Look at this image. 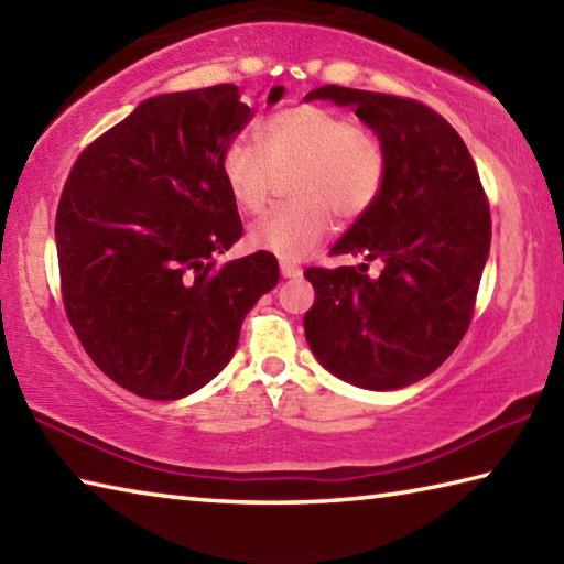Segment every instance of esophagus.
Here are the masks:
<instances>
[{
  "label": "esophagus",
  "mask_w": 564,
  "mask_h": 564,
  "mask_svg": "<svg viewBox=\"0 0 564 564\" xmlns=\"http://www.w3.org/2000/svg\"><path fill=\"white\" fill-rule=\"evenodd\" d=\"M280 270H282V276H288V280H294V276L302 274V270L294 262H280Z\"/></svg>",
  "instance_id": "esophagus-1"
}]
</instances>
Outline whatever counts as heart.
Here are the masks:
<instances>
[{
	"label": "heart",
	"mask_w": 564,
	"mask_h": 564,
	"mask_svg": "<svg viewBox=\"0 0 564 564\" xmlns=\"http://www.w3.org/2000/svg\"><path fill=\"white\" fill-rule=\"evenodd\" d=\"M257 149L230 141L220 153V177L242 213H262L290 178L292 205L276 207L252 225L250 245L284 260H300L339 220H357L381 195L387 148L381 138L329 108L302 104L267 116L257 128Z\"/></svg>",
	"instance_id": "heart-1"
}]
</instances>
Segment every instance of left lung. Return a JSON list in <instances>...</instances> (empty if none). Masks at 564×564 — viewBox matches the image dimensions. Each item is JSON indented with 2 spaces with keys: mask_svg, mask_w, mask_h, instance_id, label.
Instances as JSON below:
<instances>
[{
  "mask_svg": "<svg viewBox=\"0 0 564 564\" xmlns=\"http://www.w3.org/2000/svg\"><path fill=\"white\" fill-rule=\"evenodd\" d=\"M351 106L387 148L381 195L329 254L381 260L310 267L317 300L304 314L314 357L369 391L403 389L436 371L468 332L490 252V207L463 138L413 98L322 86L307 101Z\"/></svg>",
  "mask_w": 564,
  "mask_h": 564,
  "instance_id": "obj_1",
  "label": "left lung"
}]
</instances>
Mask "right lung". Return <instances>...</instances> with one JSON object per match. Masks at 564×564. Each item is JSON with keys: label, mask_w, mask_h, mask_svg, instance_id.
Here are the masks:
<instances>
[{"label": "right lung", "mask_w": 564, "mask_h": 564, "mask_svg": "<svg viewBox=\"0 0 564 564\" xmlns=\"http://www.w3.org/2000/svg\"><path fill=\"white\" fill-rule=\"evenodd\" d=\"M274 86L267 104H276ZM252 118L235 84L161 94L76 158L56 210L66 317L118 387L151 401L203 389L242 319L280 282L276 257L215 267L242 237L220 153Z\"/></svg>", "instance_id": "add662e5"}]
</instances>
